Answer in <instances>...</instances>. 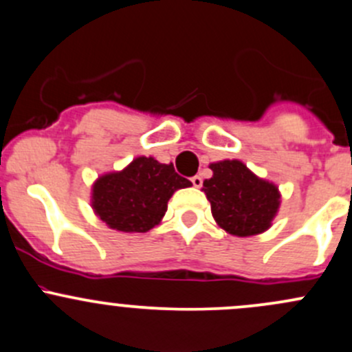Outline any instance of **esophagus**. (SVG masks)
<instances>
[{
	"label": "esophagus",
	"instance_id": "34e87169",
	"mask_svg": "<svg viewBox=\"0 0 352 352\" xmlns=\"http://www.w3.org/2000/svg\"><path fill=\"white\" fill-rule=\"evenodd\" d=\"M191 183H193L195 188H200L201 183H203L201 176H193V177H191Z\"/></svg>",
	"mask_w": 352,
	"mask_h": 352
}]
</instances>
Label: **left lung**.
I'll return each instance as SVG.
<instances>
[{
    "instance_id": "8db88e82",
    "label": "left lung",
    "mask_w": 352,
    "mask_h": 352,
    "mask_svg": "<svg viewBox=\"0 0 352 352\" xmlns=\"http://www.w3.org/2000/svg\"><path fill=\"white\" fill-rule=\"evenodd\" d=\"M213 176L203 181L212 215L223 230L249 237L267 230L280 208L276 184L257 177L244 162L232 159L210 164Z\"/></svg>"
}]
</instances>
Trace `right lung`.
<instances>
[{
  "label": "right lung",
  "mask_w": 352,
  "mask_h": 352,
  "mask_svg": "<svg viewBox=\"0 0 352 352\" xmlns=\"http://www.w3.org/2000/svg\"><path fill=\"white\" fill-rule=\"evenodd\" d=\"M191 186L173 164L140 155L125 169L100 176L93 184L91 206L110 229L147 232L157 226L176 190Z\"/></svg>",
  "instance_id": "add662e5"
}]
</instances>
